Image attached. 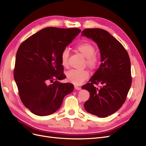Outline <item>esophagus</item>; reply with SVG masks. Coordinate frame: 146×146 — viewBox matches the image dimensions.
Returning <instances> with one entry per match:
<instances>
[{"mask_svg":"<svg viewBox=\"0 0 146 146\" xmlns=\"http://www.w3.org/2000/svg\"><path fill=\"white\" fill-rule=\"evenodd\" d=\"M74 88H75V90H81L80 87H79V86H76V85L74 86Z\"/></svg>","mask_w":146,"mask_h":146,"instance_id":"34e87169","label":"esophagus"}]
</instances>
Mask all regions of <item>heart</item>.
Wrapping results in <instances>:
<instances>
[{
	"label": "heart",
	"instance_id": "heart-1",
	"mask_svg": "<svg viewBox=\"0 0 146 146\" xmlns=\"http://www.w3.org/2000/svg\"><path fill=\"white\" fill-rule=\"evenodd\" d=\"M75 50L86 57L85 64L88 68L92 70H95L99 65V58L96 54V47L93 44L88 41H83L78 42L75 46ZM69 52L67 48L63 50L60 55L61 63L64 68L69 67ZM89 72L86 70H79L71 69L66 72L67 80L76 85H80L88 78Z\"/></svg>",
	"mask_w": 146,
	"mask_h": 146
}]
</instances>
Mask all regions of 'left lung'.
<instances>
[{
	"instance_id": "obj_1",
	"label": "left lung",
	"mask_w": 146,
	"mask_h": 146,
	"mask_svg": "<svg viewBox=\"0 0 146 146\" xmlns=\"http://www.w3.org/2000/svg\"><path fill=\"white\" fill-rule=\"evenodd\" d=\"M82 36L91 38L98 44L102 63L99 69L82 86L90 97L84 104L86 111L99 117L116 112L126 100L132 78L129 55L122 44L101 29H86ZM100 84L99 88L95 85Z\"/></svg>"
}]
</instances>
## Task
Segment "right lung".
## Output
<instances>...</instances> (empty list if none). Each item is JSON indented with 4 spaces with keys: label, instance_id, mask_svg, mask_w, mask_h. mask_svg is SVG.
I'll return each instance as SVG.
<instances>
[{
    "label": "right lung",
    "instance_id": "obj_1",
    "mask_svg": "<svg viewBox=\"0 0 146 146\" xmlns=\"http://www.w3.org/2000/svg\"><path fill=\"white\" fill-rule=\"evenodd\" d=\"M81 30L77 28L46 27L22 42L17 51L14 78L22 102L38 116H48L74 90L66 78L60 55Z\"/></svg>",
    "mask_w": 146,
    "mask_h": 146
}]
</instances>
